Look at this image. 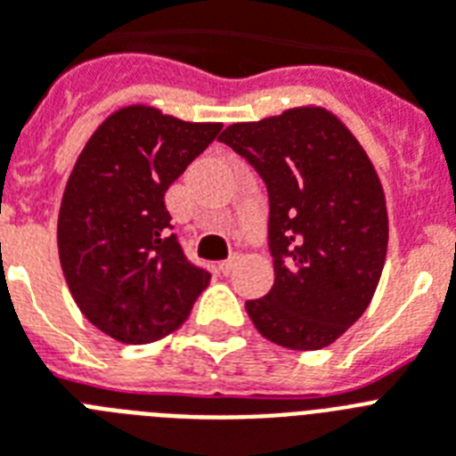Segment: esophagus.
<instances>
[{
	"instance_id": "obj_1",
	"label": "esophagus",
	"mask_w": 456,
	"mask_h": 456,
	"mask_svg": "<svg viewBox=\"0 0 456 456\" xmlns=\"http://www.w3.org/2000/svg\"><path fill=\"white\" fill-rule=\"evenodd\" d=\"M235 268H237V256H232V258H228V261H224V263H221V265H219V270H221V273H224V274H231Z\"/></svg>"
}]
</instances>
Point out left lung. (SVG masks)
<instances>
[{"instance_id": "8db88e82", "label": "left lung", "mask_w": 456, "mask_h": 456, "mask_svg": "<svg viewBox=\"0 0 456 456\" xmlns=\"http://www.w3.org/2000/svg\"><path fill=\"white\" fill-rule=\"evenodd\" d=\"M219 142L268 186L274 284L247 314L280 347H329L366 312L385 268L389 219L370 158L322 107L232 123Z\"/></svg>"}]
</instances>
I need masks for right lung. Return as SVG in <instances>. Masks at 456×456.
Masks as SVG:
<instances>
[{
    "label": "right lung",
    "mask_w": 456,
    "mask_h": 456,
    "mask_svg": "<svg viewBox=\"0 0 456 456\" xmlns=\"http://www.w3.org/2000/svg\"><path fill=\"white\" fill-rule=\"evenodd\" d=\"M219 130L130 104L77 158L58 214L60 265L78 310L109 338L146 345L169 336L212 280L169 232L165 193Z\"/></svg>",
    "instance_id": "1"
}]
</instances>
